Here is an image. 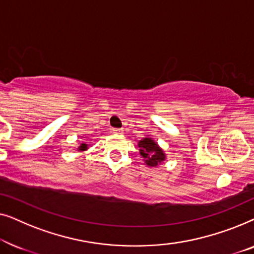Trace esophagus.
Here are the masks:
<instances>
[{
	"label": "esophagus",
	"instance_id": "esophagus-1",
	"mask_svg": "<svg viewBox=\"0 0 254 254\" xmlns=\"http://www.w3.org/2000/svg\"><path fill=\"white\" fill-rule=\"evenodd\" d=\"M112 133H114V134H123V129H119V128H113Z\"/></svg>",
	"mask_w": 254,
	"mask_h": 254
}]
</instances>
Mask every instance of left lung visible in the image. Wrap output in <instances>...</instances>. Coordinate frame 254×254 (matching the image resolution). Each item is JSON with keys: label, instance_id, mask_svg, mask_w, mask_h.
Segmentation results:
<instances>
[{"label": "left lung", "instance_id": "obj_1", "mask_svg": "<svg viewBox=\"0 0 254 254\" xmlns=\"http://www.w3.org/2000/svg\"><path fill=\"white\" fill-rule=\"evenodd\" d=\"M138 151L143 158V162L150 168L161 165L166 159V154L159 144L151 137H143L137 142Z\"/></svg>", "mask_w": 254, "mask_h": 254}]
</instances>
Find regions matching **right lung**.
Listing matches in <instances>:
<instances>
[{"mask_svg": "<svg viewBox=\"0 0 254 254\" xmlns=\"http://www.w3.org/2000/svg\"><path fill=\"white\" fill-rule=\"evenodd\" d=\"M88 144H85V143H82L81 145H79V147L77 148V150L78 151H85V150H88Z\"/></svg>", "mask_w": 254, "mask_h": 254, "instance_id": "add662e5", "label": "right lung"}]
</instances>
